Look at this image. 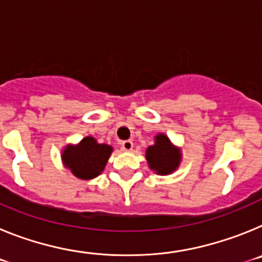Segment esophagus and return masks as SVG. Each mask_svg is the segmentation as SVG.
I'll return each instance as SVG.
<instances>
[{
    "mask_svg": "<svg viewBox=\"0 0 262 262\" xmlns=\"http://www.w3.org/2000/svg\"><path fill=\"white\" fill-rule=\"evenodd\" d=\"M134 147V143L131 142V140H124V142H122V148H123L124 151H131Z\"/></svg>",
    "mask_w": 262,
    "mask_h": 262,
    "instance_id": "1",
    "label": "esophagus"
}]
</instances>
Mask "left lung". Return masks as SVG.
<instances>
[{"label":"left lung","mask_w":262,"mask_h":262,"mask_svg":"<svg viewBox=\"0 0 262 262\" xmlns=\"http://www.w3.org/2000/svg\"><path fill=\"white\" fill-rule=\"evenodd\" d=\"M148 165L160 174H169L180 164L181 155L178 149H174L169 139L164 134L156 136V144L151 145L145 152Z\"/></svg>","instance_id":"1"}]
</instances>
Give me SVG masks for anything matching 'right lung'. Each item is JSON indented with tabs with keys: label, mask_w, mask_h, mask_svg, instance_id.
<instances>
[{
	"label": "right lung",
	"mask_w": 262,
	"mask_h": 262,
	"mask_svg": "<svg viewBox=\"0 0 262 262\" xmlns=\"http://www.w3.org/2000/svg\"><path fill=\"white\" fill-rule=\"evenodd\" d=\"M113 148L107 144H98L94 138L82 139L76 147L68 145L62 154V161L76 177L90 180L102 172Z\"/></svg>",
	"instance_id": "right-lung-1"
}]
</instances>
